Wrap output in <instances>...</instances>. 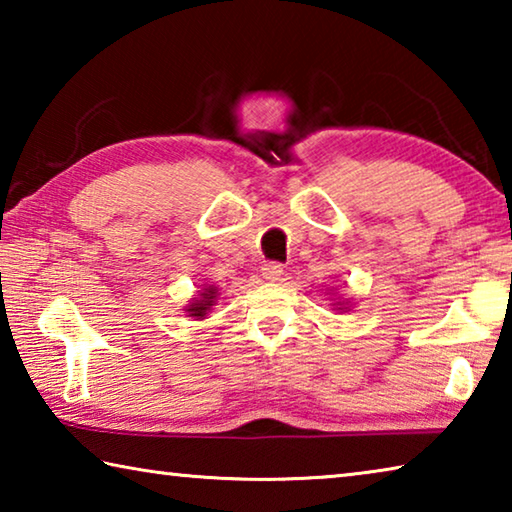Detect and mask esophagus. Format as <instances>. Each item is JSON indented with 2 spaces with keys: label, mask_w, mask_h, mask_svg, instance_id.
<instances>
[{
  "label": "esophagus",
  "mask_w": 512,
  "mask_h": 512,
  "mask_svg": "<svg viewBox=\"0 0 512 512\" xmlns=\"http://www.w3.org/2000/svg\"><path fill=\"white\" fill-rule=\"evenodd\" d=\"M262 275H264L266 282H280L282 275H284V268H282V264H275V262L273 264H264Z\"/></svg>",
  "instance_id": "34e87169"
}]
</instances>
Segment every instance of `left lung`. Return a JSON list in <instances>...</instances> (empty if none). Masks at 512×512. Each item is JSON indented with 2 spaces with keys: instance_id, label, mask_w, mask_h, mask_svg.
<instances>
[{
  "instance_id": "obj_1",
  "label": "left lung",
  "mask_w": 512,
  "mask_h": 512,
  "mask_svg": "<svg viewBox=\"0 0 512 512\" xmlns=\"http://www.w3.org/2000/svg\"><path fill=\"white\" fill-rule=\"evenodd\" d=\"M332 307L339 309V311H350V307H352V305H350V298H341V296L334 298Z\"/></svg>"
}]
</instances>
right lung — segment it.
<instances>
[{"label": "right lung", "mask_w": 512, "mask_h": 512, "mask_svg": "<svg viewBox=\"0 0 512 512\" xmlns=\"http://www.w3.org/2000/svg\"><path fill=\"white\" fill-rule=\"evenodd\" d=\"M219 287H214V284H210V287H203L201 291H198L196 298H189L187 300V307H185V314L189 318L194 320H203L207 318V314H210V309L216 305V300H219Z\"/></svg>", "instance_id": "right-lung-1"}]
</instances>
